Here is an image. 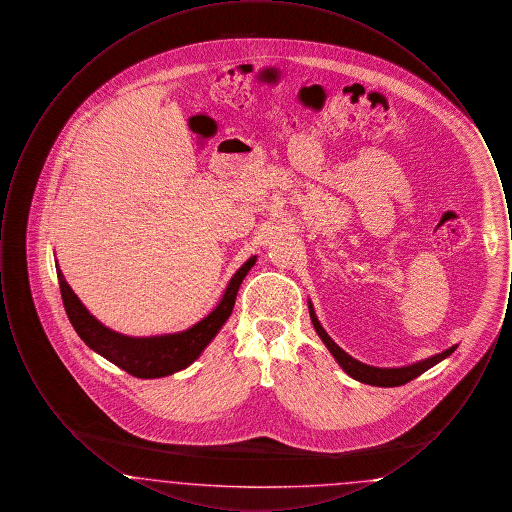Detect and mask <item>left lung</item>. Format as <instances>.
I'll list each match as a JSON object with an SVG mask.
<instances>
[{
    "label": "left lung",
    "instance_id": "obj_1",
    "mask_svg": "<svg viewBox=\"0 0 512 512\" xmlns=\"http://www.w3.org/2000/svg\"><path fill=\"white\" fill-rule=\"evenodd\" d=\"M309 315L313 320V326L317 330L318 338L324 341V345L328 347V351L334 355V359L338 361V365L357 382H363V384H370V386H378V388H397V386H403L407 382L414 380L416 376H420L422 372H426L428 368H432L434 365L441 363L443 359H447L455 349L457 345L441 351L434 357H428L424 361H418L414 365L399 366V368H380V366H370L353 359L349 353H345L341 349L340 345L336 341L332 340L326 330L320 326L317 315H315V309H313V303L309 301Z\"/></svg>",
    "mask_w": 512,
    "mask_h": 512
}]
</instances>
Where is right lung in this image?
<instances>
[{
	"label": "right lung",
	"mask_w": 512,
	"mask_h": 512,
	"mask_svg": "<svg viewBox=\"0 0 512 512\" xmlns=\"http://www.w3.org/2000/svg\"><path fill=\"white\" fill-rule=\"evenodd\" d=\"M255 261L257 257H249L244 265L236 270V274L224 290L219 305L203 320H199L184 332L151 338L122 336L119 332L103 326L98 318L90 315V311L76 297L63 272L59 270V265H55V268L67 317L71 320L80 340L99 353L103 359L136 378H163L192 365L203 353V349L219 334L222 324L228 320L234 309L240 284L244 282L245 274L255 265Z\"/></svg>",
	"instance_id": "obj_1"
}]
</instances>
